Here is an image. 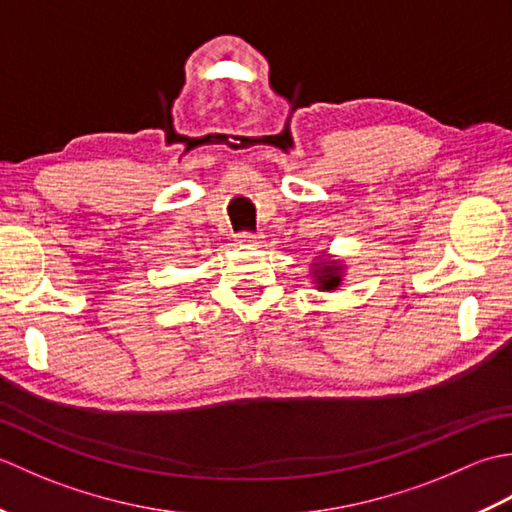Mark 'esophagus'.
Returning <instances> with one entry per match:
<instances>
[{
    "label": "esophagus",
    "mask_w": 512,
    "mask_h": 512,
    "mask_svg": "<svg viewBox=\"0 0 512 512\" xmlns=\"http://www.w3.org/2000/svg\"><path fill=\"white\" fill-rule=\"evenodd\" d=\"M264 235L262 233H253V231H242L237 235V244H246V246H259L262 244Z\"/></svg>",
    "instance_id": "34e87169"
}]
</instances>
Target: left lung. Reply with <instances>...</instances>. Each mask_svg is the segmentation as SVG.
I'll use <instances>...</instances> for the list:
<instances>
[{"label": "left lung", "instance_id": "1", "mask_svg": "<svg viewBox=\"0 0 512 512\" xmlns=\"http://www.w3.org/2000/svg\"><path fill=\"white\" fill-rule=\"evenodd\" d=\"M317 284H319V288H323V290H334L336 286L341 284V277H339V266H334L332 262H323V264H319V268H317Z\"/></svg>", "mask_w": 512, "mask_h": 512}]
</instances>
